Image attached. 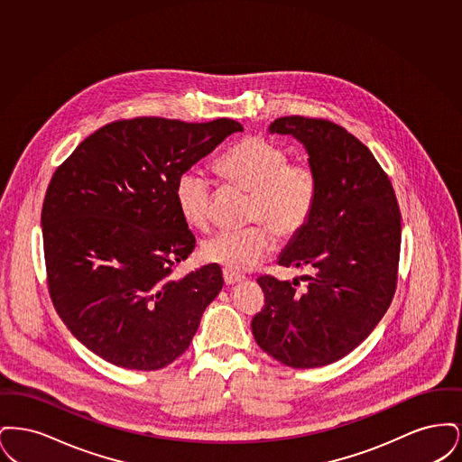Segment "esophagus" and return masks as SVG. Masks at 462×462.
Here are the masks:
<instances>
[{
  "instance_id": "1",
  "label": "esophagus",
  "mask_w": 462,
  "mask_h": 462,
  "mask_svg": "<svg viewBox=\"0 0 462 462\" xmlns=\"http://www.w3.org/2000/svg\"><path fill=\"white\" fill-rule=\"evenodd\" d=\"M223 281H225V284L226 286H234V284H237V282H241L244 281V275L241 273H236V272H232V270H223Z\"/></svg>"
}]
</instances>
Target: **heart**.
I'll return each instance as SVG.
<instances>
[{
    "label": "heart",
    "instance_id": "1",
    "mask_svg": "<svg viewBox=\"0 0 462 462\" xmlns=\"http://www.w3.org/2000/svg\"><path fill=\"white\" fill-rule=\"evenodd\" d=\"M217 170L228 183L249 192L245 218L256 225L208 237L200 247L206 262L245 272L272 249V232L281 241H291L307 226L319 196V176L307 161H289L282 147L245 136L221 155ZM175 200L183 220L208 228L211 181L200 170L192 168L176 178Z\"/></svg>",
    "mask_w": 462,
    "mask_h": 462
}]
</instances>
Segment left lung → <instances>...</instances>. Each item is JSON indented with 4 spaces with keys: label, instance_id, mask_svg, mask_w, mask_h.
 I'll list each match as a JSON object with an SVG mask.
<instances>
[{
    "label": "left lung",
    "instance_id": "left-lung-1",
    "mask_svg": "<svg viewBox=\"0 0 462 462\" xmlns=\"http://www.w3.org/2000/svg\"><path fill=\"white\" fill-rule=\"evenodd\" d=\"M270 133L292 134L319 176L307 226L289 242L282 266L307 268V287L258 279L264 307L251 322L258 346L294 369L332 364L379 324L395 294L400 209L373 152L343 126L317 117L275 119Z\"/></svg>",
    "mask_w": 462,
    "mask_h": 462
}]
</instances>
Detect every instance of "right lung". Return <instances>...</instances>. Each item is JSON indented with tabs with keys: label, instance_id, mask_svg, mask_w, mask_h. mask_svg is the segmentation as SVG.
I'll return each instance as SVG.
<instances>
[{
	"label": "right lung",
	"instance_id": "right-lung-1",
	"mask_svg": "<svg viewBox=\"0 0 462 462\" xmlns=\"http://www.w3.org/2000/svg\"><path fill=\"white\" fill-rule=\"evenodd\" d=\"M236 132L241 123L226 117L121 119L85 138L51 176L42 211L50 298L100 358L157 371L189 348L223 275L217 263L173 275L196 247L176 178Z\"/></svg>",
	"mask_w": 462,
	"mask_h": 462
}]
</instances>
